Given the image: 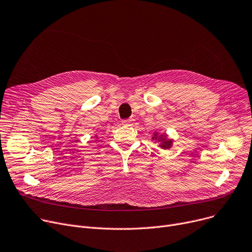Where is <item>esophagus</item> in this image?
<instances>
[{
    "instance_id": "1",
    "label": "esophagus",
    "mask_w": 252,
    "mask_h": 252,
    "mask_svg": "<svg viewBox=\"0 0 252 252\" xmlns=\"http://www.w3.org/2000/svg\"><path fill=\"white\" fill-rule=\"evenodd\" d=\"M122 124H123L124 126H132V125H133V120H132V119H129V120H124V121L122 122Z\"/></svg>"
}]
</instances>
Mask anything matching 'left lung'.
I'll return each instance as SVG.
<instances>
[{"label":"left lung","instance_id":"8db88e82","mask_svg":"<svg viewBox=\"0 0 252 252\" xmlns=\"http://www.w3.org/2000/svg\"><path fill=\"white\" fill-rule=\"evenodd\" d=\"M152 140L159 143V147H161L162 149H165V150L170 149L173 144V141L171 139H168V137H167L165 132L158 133L157 131H155Z\"/></svg>","mask_w":252,"mask_h":252}]
</instances>
